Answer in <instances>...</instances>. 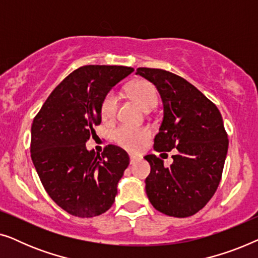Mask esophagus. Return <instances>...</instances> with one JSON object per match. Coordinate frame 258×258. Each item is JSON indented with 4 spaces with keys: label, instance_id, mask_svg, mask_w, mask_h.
Wrapping results in <instances>:
<instances>
[{
    "label": "esophagus",
    "instance_id": "obj_1",
    "mask_svg": "<svg viewBox=\"0 0 258 258\" xmlns=\"http://www.w3.org/2000/svg\"><path fill=\"white\" fill-rule=\"evenodd\" d=\"M137 161H139V157L134 156V155H130V164H135Z\"/></svg>",
    "mask_w": 258,
    "mask_h": 258
}]
</instances>
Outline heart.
<instances>
[{
  "label": "heart",
  "instance_id": "heart-1",
  "mask_svg": "<svg viewBox=\"0 0 258 258\" xmlns=\"http://www.w3.org/2000/svg\"><path fill=\"white\" fill-rule=\"evenodd\" d=\"M129 94L146 110L156 107L158 96L156 88L149 81L140 80L128 88ZM118 95L115 90L108 91L102 98L100 114L104 122H110L115 118L118 108ZM150 139V132L147 128H134L129 125H119L111 132V140L126 150H139Z\"/></svg>",
  "mask_w": 258,
  "mask_h": 258
}]
</instances>
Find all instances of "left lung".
I'll use <instances>...</instances> for the list:
<instances>
[{
  "label": "left lung",
  "mask_w": 258,
  "mask_h": 258,
  "mask_svg": "<svg viewBox=\"0 0 258 258\" xmlns=\"http://www.w3.org/2000/svg\"><path fill=\"white\" fill-rule=\"evenodd\" d=\"M136 74L156 86L163 102L154 149H177L169 168L156 155L144 157L151 168L147 196L160 213L192 216L209 202L222 178L229 146L222 115L209 98L176 74L153 68H137Z\"/></svg>",
  "instance_id": "8db88e82"
}]
</instances>
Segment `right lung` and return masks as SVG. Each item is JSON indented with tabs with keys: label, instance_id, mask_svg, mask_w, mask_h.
Here are the masks:
<instances>
[{
	"label": "right lung",
	"instance_id": "obj_1",
	"mask_svg": "<svg viewBox=\"0 0 258 258\" xmlns=\"http://www.w3.org/2000/svg\"><path fill=\"white\" fill-rule=\"evenodd\" d=\"M133 72L123 66L81 67L52 90L35 116L31 160L50 199L73 216H98L114 203L128 154L109 144L100 155L87 150L86 142L102 121V98Z\"/></svg>",
	"mask_w": 258,
	"mask_h": 258
}]
</instances>
